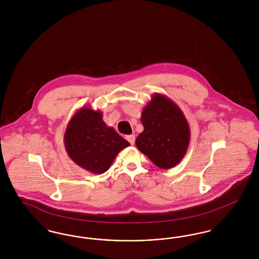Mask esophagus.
<instances>
[{
	"mask_svg": "<svg viewBox=\"0 0 259 259\" xmlns=\"http://www.w3.org/2000/svg\"><path fill=\"white\" fill-rule=\"evenodd\" d=\"M127 141L131 144V145H134L135 144V135H128L126 137Z\"/></svg>",
	"mask_w": 259,
	"mask_h": 259,
	"instance_id": "1",
	"label": "esophagus"
}]
</instances>
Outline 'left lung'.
<instances>
[{
  "mask_svg": "<svg viewBox=\"0 0 259 259\" xmlns=\"http://www.w3.org/2000/svg\"><path fill=\"white\" fill-rule=\"evenodd\" d=\"M144 131L136 146L161 169H171L185 157L190 142L189 125L184 112L170 98L159 93L142 111Z\"/></svg>",
  "mask_w": 259,
  "mask_h": 259,
  "instance_id": "left-lung-1",
  "label": "left lung"
}]
</instances>
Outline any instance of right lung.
I'll use <instances>...</instances> for the list:
<instances>
[{"mask_svg":"<svg viewBox=\"0 0 259 259\" xmlns=\"http://www.w3.org/2000/svg\"><path fill=\"white\" fill-rule=\"evenodd\" d=\"M68 155L93 174L109 170L118 152L130 144L103 120L101 111L82 107L69 121L64 135Z\"/></svg>","mask_w":259,"mask_h":259,"instance_id":"1","label":"right lung"}]
</instances>
